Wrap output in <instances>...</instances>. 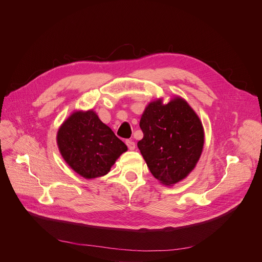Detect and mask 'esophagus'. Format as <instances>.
<instances>
[{
	"label": "esophagus",
	"instance_id": "1",
	"mask_svg": "<svg viewBox=\"0 0 262 262\" xmlns=\"http://www.w3.org/2000/svg\"><path fill=\"white\" fill-rule=\"evenodd\" d=\"M126 145H127V147H128L130 150H134L135 147H136L135 142L132 141V140H126Z\"/></svg>",
	"mask_w": 262,
	"mask_h": 262
}]
</instances>
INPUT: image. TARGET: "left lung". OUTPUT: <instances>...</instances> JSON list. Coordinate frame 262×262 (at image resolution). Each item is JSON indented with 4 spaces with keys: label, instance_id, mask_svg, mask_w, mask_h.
Here are the masks:
<instances>
[{
    "label": "left lung",
    "instance_id": "left-lung-1",
    "mask_svg": "<svg viewBox=\"0 0 262 262\" xmlns=\"http://www.w3.org/2000/svg\"><path fill=\"white\" fill-rule=\"evenodd\" d=\"M143 138L138 142L152 173L164 185L183 180L200 158L204 132L199 117L180 97L167 104L150 102L140 120Z\"/></svg>",
    "mask_w": 262,
    "mask_h": 262
}]
</instances>
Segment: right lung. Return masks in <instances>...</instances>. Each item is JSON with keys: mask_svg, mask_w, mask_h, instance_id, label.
<instances>
[{"mask_svg": "<svg viewBox=\"0 0 262 262\" xmlns=\"http://www.w3.org/2000/svg\"><path fill=\"white\" fill-rule=\"evenodd\" d=\"M57 142L65 162L85 179L106 175L127 150L94 111H78L69 116L58 130Z\"/></svg>", "mask_w": 262, "mask_h": 262, "instance_id": "add662e5", "label": "right lung"}]
</instances>
